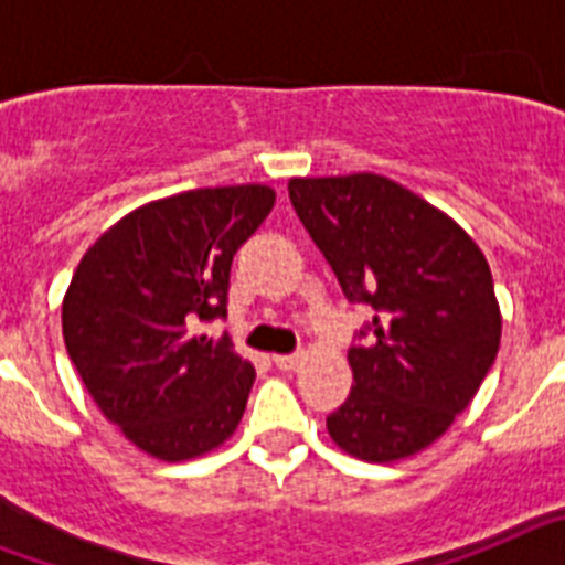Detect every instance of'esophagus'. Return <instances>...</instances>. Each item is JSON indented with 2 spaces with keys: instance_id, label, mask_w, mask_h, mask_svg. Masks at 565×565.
<instances>
[{
  "instance_id": "obj_1",
  "label": "esophagus",
  "mask_w": 565,
  "mask_h": 565,
  "mask_svg": "<svg viewBox=\"0 0 565 565\" xmlns=\"http://www.w3.org/2000/svg\"><path fill=\"white\" fill-rule=\"evenodd\" d=\"M299 353H279V356H274V364H277L279 371H294L299 364Z\"/></svg>"
}]
</instances>
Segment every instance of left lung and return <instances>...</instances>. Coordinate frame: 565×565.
Listing matches in <instances>:
<instances>
[{
	"label": "left lung",
	"mask_w": 565,
	"mask_h": 565,
	"mask_svg": "<svg viewBox=\"0 0 565 565\" xmlns=\"http://www.w3.org/2000/svg\"><path fill=\"white\" fill-rule=\"evenodd\" d=\"M288 198L344 299L373 311L348 348L353 387L328 433L371 463L430 447L472 402L501 342L481 248L382 174L294 178Z\"/></svg>",
	"instance_id": "obj_1"
}]
</instances>
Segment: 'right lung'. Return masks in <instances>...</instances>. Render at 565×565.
Returning <instances> with one entry per match:
<instances>
[{
	"mask_svg": "<svg viewBox=\"0 0 565 565\" xmlns=\"http://www.w3.org/2000/svg\"><path fill=\"white\" fill-rule=\"evenodd\" d=\"M274 206L268 186H217L135 209L87 248L62 306L67 353L98 411L161 461L237 430L254 382L226 317L237 248Z\"/></svg>",
	"mask_w": 565,
	"mask_h": 565,
	"instance_id": "obj_1",
	"label": "right lung"
}]
</instances>
